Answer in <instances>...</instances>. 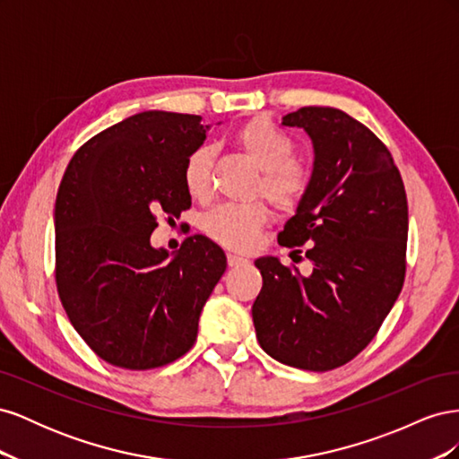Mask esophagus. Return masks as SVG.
I'll list each match as a JSON object with an SVG mask.
<instances>
[{
  "label": "esophagus",
  "instance_id": "obj_1",
  "mask_svg": "<svg viewBox=\"0 0 459 459\" xmlns=\"http://www.w3.org/2000/svg\"><path fill=\"white\" fill-rule=\"evenodd\" d=\"M247 264H248V260H247L245 256H241V255H233V253L228 255V266H230V268L247 266Z\"/></svg>",
  "mask_w": 459,
  "mask_h": 459
}]
</instances>
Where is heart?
<instances>
[{"mask_svg": "<svg viewBox=\"0 0 459 459\" xmlns=\"http://www.w3.org/2000/svg\"><path fill=\"white\" fill-rule=\"evenodd\" d=\"M248 160L262 172L258 191H262L281 211H295L310 187V172L295 159V143L289 135L273 128L266 120H251L235 137ZM212 147L201 145L189 152L184 162V186L193 199H204L211 191ZM270 211L262 201L245 204H220L201 218V230L212 241L226 248L245 251L251 248Z\"/></svg>", "mask_w": 459, "mask_h": 459, "instance_id": "obj_1", "label": "heart"}]
</instances>
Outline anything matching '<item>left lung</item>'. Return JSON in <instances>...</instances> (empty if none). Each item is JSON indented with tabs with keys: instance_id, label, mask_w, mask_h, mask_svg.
I'll list each match as a JSON object with an SVG mask.
<instances>
[{
	"instance_id": "8db88e82",
	"label": "left lung",
	"mask_w": 459,
	"mask_h": 459,
	"mask_svg": "<svg viewBox=\"0 0 459 459\" xmlns=\"http://www.w3.org/2000/svg\"><path fill=\"white\" fill-rule=\"evenodd\" d=\"M281 124L308 134L314 169L277 241L308 245L312 273L275 256L255 260L262 289L253 322L277 362L329 371L366 349L404 285L406 191L385 143L342 110L302 107Z\"/></svg>"
}]
</instances>
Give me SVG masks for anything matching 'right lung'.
Returning <instances> with one entry per match:
<instances>
[{
    "mask_svg": "<svg viewBox=\"0 0 459 459\" xmlns=\"http://www.w3.org/2000/svg\"><path fill=\"white\" fill-rule=\"evenodd\" d=\"M201 117L145 110L82 145L55 201V281L90 349L124 369L184 356L226 272V255L191 235L176 255L151 247L157 214L191 206L184 162L203 145Z\"/></svg>",
    "mask_w": 459,
    "mask_h": 459,
    "instance_id": "right-lung-1",
    "label": "right lung"
}]
</instances>
